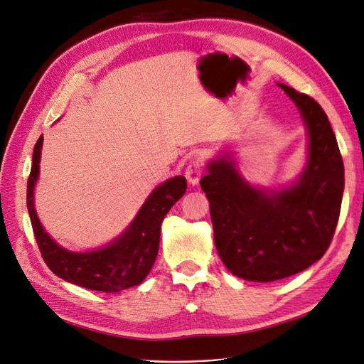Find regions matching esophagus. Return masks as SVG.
Returning a JSON list of instances; mask_svg holds the SVG:
<instances>
[{"label":"esophagus","instance_id":"34e87169","mask_svg":"<svg viewBox=\"0 0 364 364\" xmlns=\"http://www.w3.org/2000/svg\"><path fill=\"white\" fill-rule=\"evenodd\" d=\"M202 174H203V167H202V162L199 159H193L185 170V178L193 186L199 183Z\"/></svg>","mask_w":364,"mask_h":364}]
</instances>
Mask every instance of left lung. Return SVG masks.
Here are the masks:
<instances>
[{
    "label": "left lung",
    "mask_w": 364,
    "mask_h": 364,
    "mask_svg": "<svg viewBox=\"0 0 364 364\" xmlns=\"http://www.w3.org/2000/svg\"><path fill=\"white\" fill-rule=\"evenodd\" d=\"M278 86L299 109L308 134V158L297 181L279 190L257 188L229 155L209 161L200 181L220 259L253 282L291 277L323 257L345 188L343 161L323 109L310 95Z\"/></svg>",
    "instance_id": "obj_1"
}]
</instances>
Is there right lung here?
<instances>
[{
  "mask_svg": "<svg viewBox=\"0 0 364 364\" xmlns=\"http://www.w3.org/2000/svg\"><path fill=\"white\" fill-rule=\"evenodd\" d=\"M42 142L43 136L38 139L33 150L27 182V209L43 261L59 278L90 290L117 293L139 285L158 257L162 220L185 194L186 179L183 176H174L156 186L124 232L105 247L71 252L59 246L46 232L35 209V186L39 178Z\"/></svg>",
  "mask_w": 364,
  "mask_h": 364,
  "instance_id": "1",
  "label": "right lung"
}]
</instances>
